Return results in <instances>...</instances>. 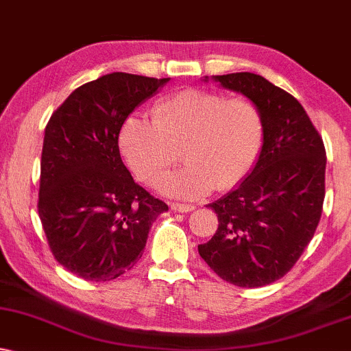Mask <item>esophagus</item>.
<instances>
[{
	"mask_svg": "<svg viewBox=\"0 0 351 351\" xmlns=\"http://www.w3.org/2000/svg\"><path fill=\"white\" fill-rule=\"evenodd\" d=\"M171 210H172V211H179V213H189V211L195 210V206H193V205H187V203L172 202V203H171Z\"/></svg>",
	"mask_w": 351,
	"mask_h": 351,
	"instance_id": "esophagus-1",
	"label": "esophagus"
}]
</instances>
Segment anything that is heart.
Returning a JSON list of instances; mask_svg holds the SVG:
<instances>
[{
	"label": "heart",
	"mask_w": 351,
	"mask_h": 351,
	"mask_svg": "<svg viewBox=\"0 0 351 351\" xmlns=\"http://www.w3.org/2000/svg\"><path fill=\"white\" fill-rule=\"evenodd\" d=\"M257 107L245 97L226 99L203 89H184L159 101L153 120L132 115L119 133V146L133 174L153 184L179 158L187 164L164 177L158 189L193 198L244 180L262 148Z\"/></svg>",
	"instance_id": "1"
}]
</instances>
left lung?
<instances>
[{"label": "left lung", "mask_w": 351, "mask_h": 351, "mask_svg": "<svg viewBox=\"0 0 351 351\" xmlns=\"http://www.w3.org/2000/svg\"><path fill=\"white\" fill-rule=\"evenodd\" d=\"M211 80L254 102L263 136L247 177L208 205L219 224L198 254L228 283L265 287L287 275L313 239L326 197V148L301 104L263 76Z\"/></svg>", "instance_id": "left-lung-1"}]
</instances>
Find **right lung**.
Masks as SVG:
<instances>
[{
  "instance_id": "add662e5",
  "label": "right lung",
  "mask_w": 351,
  "mask_h": 351,
  "mask_svg": "<svg viewBox=\"0 0 351 351\" xmlns=\"http://www.w3.org/2000/svg\"><path fill=\"white\" fill-rule=\"evenodd\" d=\"M167 81L110 73L73 90L47 123L38 216L51 254L80 278L132 270L169 210L133 180L119 149L125 120Z\"/></svg>"
}]
</instances>
